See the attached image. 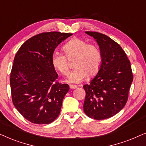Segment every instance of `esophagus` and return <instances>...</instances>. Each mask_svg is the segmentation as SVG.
Segmentation results:
<instances>
[{
	"instance_id": "esophagus-1",
	"label": "esophagus",
	"mask_w": 146,
	"mask_h": 146,
	"mask_svg": "<svg viewBox=\"0 0 146 146\" xmlns=\"http://www.w3.org/2000/svg\"><path fill=\"white\" fill-rule=\"evenodd\" d=\"M69 87H70V89H76V88H77V86L75 85H70Z\"/></svg>"
}]
</instances>
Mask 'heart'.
<instances>
[{
  "mask_svg": "<svg viewBox=\"0 0 146 146\" xmlns=\"http://www.w3.org/2000/svg\"><path fill=\"white\" fill-rule=\"evenodd\" d=\"M65 55L58 51L53 52L51 56V64L55 69L63 75L69 72L67 57L71 59L75 57L74 67L67 77L69 83L82 82L88 76L98 73L102 63V54L96 44L87 43L79 38H73L63 46Z\"/></svg>",
  "mask_w": 146,
  "mask_h": 146,
  "instance_id": "heart-1",
  "label": "heart"
}]
</instances>
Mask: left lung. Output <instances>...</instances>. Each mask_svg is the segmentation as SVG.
I'll use <instances>...</instances> for the list:
<instances>
[{"mask_svg":"<svg viewBox=\"0 0 146 146\" xmlns=\"http://www.w3.org/2000/svg\"><path fill=\"white\" fill-rule=\"evenodd\" d=\"M95 38L101 54L102 64L96 76L83 85L85 99L83 110L88 117L101 120L110 118L124 108L133 81L129 60L113 40L100 33L86 31Z\"/></svg>","mask_w":146,"mask_h":146,"instance_id":"left-lung-1","label":"left lung"}]
</instances>
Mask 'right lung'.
Wrapping results in <instances>:
<instances>
[{
    "mask_svg": "<svg viewBox=\"0 0 146 146\" xmlns=\"http://www.w3.org/2000/svg\"><path fill=\"white\" fill-rule=\"evenodd\" d=\"M72 35L56 31L38 34L25 41L15 55L10 78L13 103L32 123L48 124L59 115L69 86L55 81L58 75L51 56Z\"/></svg>",
    "mask_w": 146,
    "mask_h": 146,
    "instance_id": "obj_1",
    "label": "right lung"
}]
</instances>
